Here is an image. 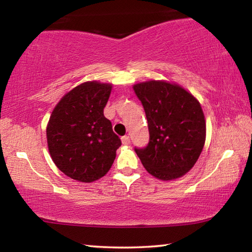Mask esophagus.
<instances>
[{
  "instance_id": "esophagus-1",
  "label": "esophagus",
  "mask_w": 252,
  "mask_h": 252,
  "mask_svg": "<svg viewBox=\"0 0 252 252\" xmlns=\"http://www.w3.org/2000/svg\"><path fill=\"white\" fill-rule=\"evenodd\" d=\"M121 140H122V143H123V144H126V146H127V144H130V142H131V140H130V136H129V135H125V136H122Z\"/></svg>"
}]
</instances>
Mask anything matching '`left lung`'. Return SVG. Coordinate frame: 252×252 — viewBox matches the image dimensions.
Listing matches in <instances>:
<instances>
[{"mask_svg": "<svg viewBox=\"0 0 252 252\" xmlns=\"http://www.w3.org/2000/svg\"><path fill=\"white\" fill-rule=\"evenodd\" d=\"M148 120L149 143L134 148L143 167L161 180L193 167L206 141V120L195 97L177 84L148 81L133 85Z\"/></svg>", "mask_w": 252, "mask_h": 252, "instance_id": "8db88e82", "label": "left lung"}]
</instances>
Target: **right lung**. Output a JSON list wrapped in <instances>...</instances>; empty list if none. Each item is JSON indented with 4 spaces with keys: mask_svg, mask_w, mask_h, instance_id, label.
Listing matches in <instances>:
<instances>
[{
    "mask_svg": "<svg viewBox=\"0 0 252 252\" xmlns=\"http://www.w3.org/2000/svg\"><path fill=\"white\" fill-rule=\"evenodd\" d=\"M112 85L96 81L72 89L55 106L46 126L51 158L74 180L93 182L106 174L121 140L103 110Z\"/></svg>",
    "mask_w": 252,
    "mask_h": 252,
    "instance_id": "1",
    "label": "right lung"
}]
</instances>
